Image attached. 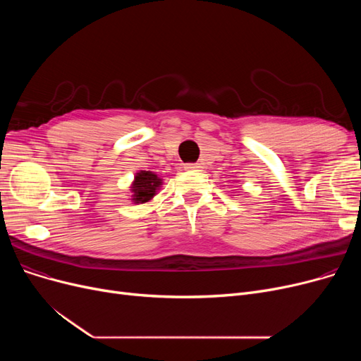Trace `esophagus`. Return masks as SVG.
I'll use <instances>...</instances> for the list:
<instances>
[{
  "label": "esophagus",
  "instance_id": "1",
  "mask_svg": "<svg viewBox=\"0 0 361 361\" xmlns=\"http://www.w3.org/2000/svg\"><path fill=\"white\" fill-rule=\"evenodd\" d=\"M184 169H187V171H200L202 166L199 164H185Z\"/></svg>",
  "mask_w": 361,
  "mask_h": 361
}]
</instances>
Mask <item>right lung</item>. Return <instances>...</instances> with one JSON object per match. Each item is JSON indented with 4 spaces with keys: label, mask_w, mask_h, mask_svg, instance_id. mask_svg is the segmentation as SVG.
I'll return each instance as SVG.
<instances>
[{
    "label": "right lung",
    "mask_w": 361,
    "mask_h": 361,
    "mask_svg": "<svg viewBox=\"0 0 361 361\" xmlns=\"http://www.w3.org/2000/svg\"><path fill=\"white\" fill-rule=\"evenodd\" d=\"M161 185L162 178L158 177V174L152 173V171H139L130 185L131 202L139 204L152 200Z\"/></svg>",
    "instance_id": "right-lung-1"
}]
</instances>
